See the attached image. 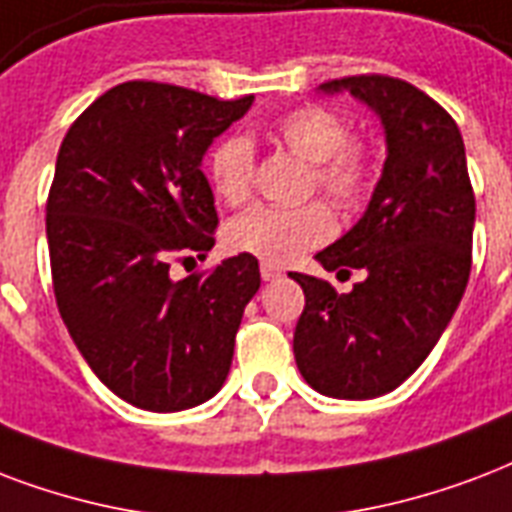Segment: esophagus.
I'll list each match as a JSON object with an SVG mask.
<instances>
[{"label":"esophagus","mask_w":512,"mask_h":512,"mask_svg":"<svg viewBox=\"0 0 512 512\" xmlns=\"http://www.w3.org/2000/svg\"><path fill=\"white\" fill-rule=\"evenodd\" d=\"M260 276H263V282H276V279H282V268H276L271 263H260Z\"/></svg>","instance_id":"esophagus-1"}]
</instances>
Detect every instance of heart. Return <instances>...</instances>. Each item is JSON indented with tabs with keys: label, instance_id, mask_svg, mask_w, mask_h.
<instances>
[{
	"label": "heart",
	"instance_id": "obj_1",
	"mask_svg": "<svg viewBox=\"0 0 512 512\" xmlns=\"http://www.w3.org/2000/svg\"><path fill=\"white\" fill-rule=\"evenodd\" d=\"M273 136L300 161L311 163V187L335 204L349 206L365 195L373 177L370 152L362 142H349V126L338 112L327 107L292 109L276 123ZM209 177L225 204L247 198L255 177V147L247 136H228L214 147ZM333 228V214L322 204L298 209L252 206L228 222L225 244L230 252L284 265L330 239Z\"/></svg>",
	"mask_w": 512,
	"mask_h": 512
}]
</instances>
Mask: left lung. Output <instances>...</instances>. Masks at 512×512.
Masks as SVG:
<instances>
[{"label":"left lung","instance_id":"8db88e82","mask_svg":"<svg viewBox=\"0 0 512 512\" xmlns=\"http://www.w3.org/2000/svg\"><path fill=\"white\" fill-rule=\"evenodd\" d=\"M351 93L381 120L386 161L357 225L317 252L325 271L360 268L349 295L306 273L295 362L319 395L373 400L427 360L470 279L475 195L454 117L427 93L384 74L343 77L319 93ZM349 273V271H346Z\"/></svg>","mask_w":512,"mask_h":512}]
</instances>
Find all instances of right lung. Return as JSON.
<instances>
[{"label": "right lung", "instance_id": "add662e5", "mask_svg": "<svg viewBox=\"0 0 512 512\" xmlns=\"http://www.w3.org/2000/svg\"><path fill=\"white\" fill-rule=\"evenodd\" d=\"M252 101L134 80L93 101L58 150L48 198L58 311L101 384L142 411H185L220 392L260 290L252 255L182 282L169 273L174 257L214 247L201 163Z\"/></svg>", "mask_w": 512, "mask_h": 512}]
</instances>
